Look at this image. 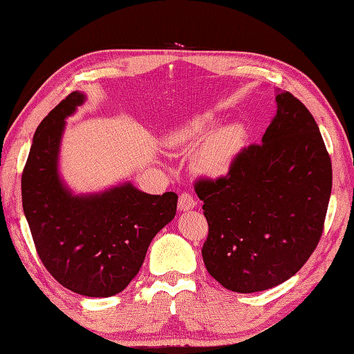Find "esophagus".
I'll list each match as a JSON object with an SVG mask.
<instances>
[{"mask_svg":"<svg viewBox=\"0 0 354 354\" xmlns=\"http://www.w3.org/2000/svg\"><path fill=\"white\" fill-rule=\"evenodd\" d=\"M196 205V201L193 198L190 193L183 192L181 195H179V201H178V209L181 212H187V210H192L193 207Z\"/></svg>","mask_w":354,"mask_h":354,"instance_id":"esophagus-1","label":"esophagus"}]
</instances>
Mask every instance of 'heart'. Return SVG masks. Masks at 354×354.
I'll list each match as a JSON object with an SVG mask.
<instances>
[{"mask_svg":"<svg viewBox=\"0 0 354 354\" xmlns=\"http://www.w3.org/2000/svg\"><path fill=\"white\" fill-rule=\"evenodd\" d=\"M214 122L209 118H201L192 124L189 129H184L181 133L173 136V144H199L195 153L196 167L210 176L225 175L232 167L234 158L239 153L244 144V129L238 124L221 127L212 131ZM211 135L209 136L208 133Z\"/></svg>","mask_w":354,"mask_h":354,"instance_id":"1","label":"heart"}]
</instances>
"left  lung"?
Returning <instances> with one entry per match:
<instances>
[{"mask_svg": "<svg viewBox=\"0 0 354 354\" xmlns=\"http://www.w3.org/2000/svg\"><path fill=\"white\" fill-rule=\"evenodd\" d=\"M262 144L241 149L227 175L201 176L209 234L203 259L221 286L253 293L286 282L319 244L331 193V159L308 109L276 95Z\"/></svg>", "mask_w": 354, "mask_h": 354, "instance_id": "8db88e82", "label": "left lung"}]
</instances>
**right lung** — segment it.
I'll use <instances>...</instances> for the list:
<instances>
[{
	"label": "right lung",
	"mask_w": 354,
	"mask_h": 354,
	"mask_svg": "<svg viewBox=\"0 0 354 354\" xmlns=\"http://www.w3.org/2000/svg\"><path fill=\"white\" fill-rule=\"evenodd\" d=\"M82 101L84 95L72 92L41 121L21 176V196L47 272L75 293L109 297L140 272L151 239L175 218L178 195H147L131 184L101 195H71L59 181L57 159L64 118Z\"/></svg>",
	"instance_id": "right-lung-1"
}]
</instances>
